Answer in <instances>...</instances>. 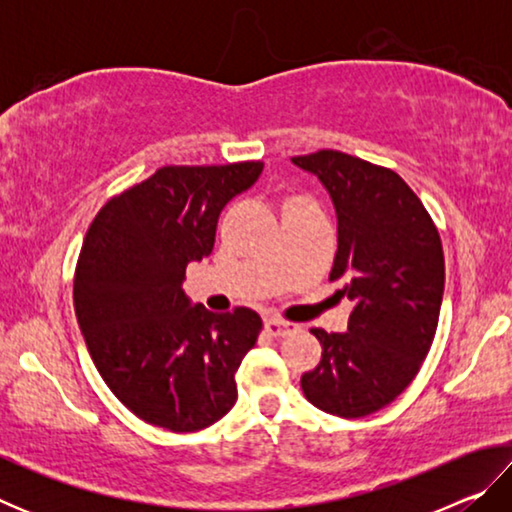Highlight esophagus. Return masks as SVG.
I'll list each match as a JSON object with an SVG mask.
<instances>
[{
    "mask_svg": "<svg viewBox=\"0 0 512 512\" xmlns=\"http://www.w3.org/2000/svg\"><path fill=\"white\" fill-rule=\"evenodd\" d=\"M264 329L271 336H287V334L293 332V329H296V325L284 323V320H280V318H266L264 320Z\"/></svg>",
    "mask_w": 512,
    "mask_h": 512,
    "instance_id": "34e87169",
    "label": "esophagus"
}]
</instances>
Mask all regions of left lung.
I'll use <instances>...</instances> for the list:
<instances>
[{
    "mask_svg": "<svg viewBox=\"0 0 512 512\" xmlns=\"http://www.w3.org/2000/svg\"><path fill=\"white\" fill-rule=\"evenodd\" d=\"M323 183L339 221L329 280L354 309L348 332L311 329L320 363L300 386L316 409L363 418L391 404L418 375L438 327L445 291L440 235L395 171L341 151L291 158Z\"/></svg>",
    "mask_w": 512,
    "mask_h": 512,
    "instance_id": "left-lung-1",
    "label": "left lung"
}]
</instances>
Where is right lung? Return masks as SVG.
Instances as JSON below:
<instances>
[{
	"label": "right lung",
	"mask_w": 512,
	"mask_h": 512,
	"mask_svg": "<svg viewBox=\"0 0 512 512\" xmlns=\"http://www.w3.org/2000/svg\"><path fill=\"white\" fill-rule=\"evenodd\" d=\"M262 169L162 167L110 198L85 235L74 273L81 334L117 400L155 427L205 429L237 402L235 375L262 318L192 305L183 280L189 262L212 253L223 207Z\"/></svg>",
	"instance_id": "obj_1"
}]
</instances>
